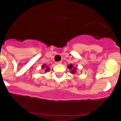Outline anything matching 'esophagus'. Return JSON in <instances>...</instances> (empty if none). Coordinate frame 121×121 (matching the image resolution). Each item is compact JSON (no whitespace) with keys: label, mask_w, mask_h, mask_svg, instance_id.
<instances>
[{"label":"esophagus","mask_w":121,"mask_h":121,"mask_svg":"<svg viewBox=\"0 0 121 121\" xmlns=\"http://www.w3.org/2000/svg\"><path fill=\"white\" fill-rule=\"evenodd\" d=\"M61 61H57V62H56V65H60V64H61Z\"/></svg>","instance_id":"obj_1"}]
</instances>
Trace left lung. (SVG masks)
Instances as JSON below:
<instances>
[{"label":"left lung","mask_w":121,"mask_h":121,"mask_svg":"<svg viewBox=\"0 0 121 121\" xmlns=\"http://www.w3.org/2000/svg\"><path fill=\"white\" fill-rule=\"evenodd\" d=\"M73 65H68V68L70 69H71L72 68H73ZM71 72L72 73H74L75 72H76V69H73V70H71Z\"/></svg>","instance_id":"left-lung-1"}]
</instances>
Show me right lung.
I'll return each instance as SVG.
<instances>
[{"label": "right lung", "instance_id": "add662e5", "mask_svg": "<svg viewBox=\"0 0 121 121\" xmlns=\"http://www.w3.org/2000/svg\"><path fill=\"white\" fill-rule=\"evenodd\" d=\"M46 65H43L42 66V68H47L46 69H45V72L46 71H48V70H49V68H47V66H46Z\"/></svg>", "mask_w": 121, "mask_h": 121}]
</instances>
